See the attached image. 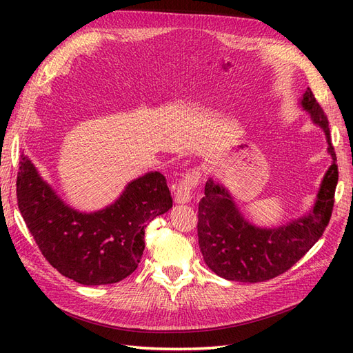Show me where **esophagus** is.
<instances>
[{"mask_svg":"<svg viewBox=\"0 0 353 353\" xmlns=\"http://www.w3.org/2000/svg\"><path fill=\"white\" fill-rule=\"evenodd\" d=\"M200 179L199 170H191L190 174H185L183 179L179 181L175 188V203L178 205H185L191 199H193V190L197 187Z\"/></svg>","mask_w":353,"mask_h":353,"instance_id":"34e87169","label":"esophagus"}]
</instances>
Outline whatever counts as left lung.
<instances>
[{
  "label": "left lung",
  "instance_id": "1",
  "mask_svg": "<svg viewBox=\"0 0 353 353\" xmlns=\"http://www.w3.org/2000/svg\"><path fill=\"white\" fill-rule=\"evenodd\" d=\"M299 105L323 130L331 165L319 184L311 210L276 227H261L245 218L230 190L209 178L199 203V245L206 265L222 279L259 283L290 270L323 236L331 216L339 179L328 119L306 88Z\"/></svg>",
  "mask_w": 353,
  "mask_h": 353
}]
</instances>
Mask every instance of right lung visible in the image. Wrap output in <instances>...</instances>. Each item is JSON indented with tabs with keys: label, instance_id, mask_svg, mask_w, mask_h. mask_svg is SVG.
I'll return each mask as SVG.
<instances>
[{
	"label": "right lung",
	"instance_id": "right-lung-1",
	"mask_svg": "<svg viewBox=\"0 0 353 353\" xmlns=\"http://www.w3.org/2000/svg\"><path fill=\"white\" fill-rule=\"evenodd\" d=\"M17 205L39 250L51 266L83 285L113 284L141 261L144 230L172 208L165 176L152 170L128 183L121 196L100 210L69 206L22 154Z\"/></svg>",
	"mask_w": 353,
	"mask_h": 353
}]
</instances>
